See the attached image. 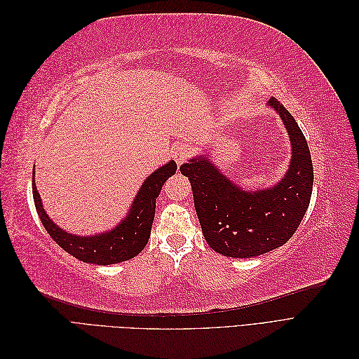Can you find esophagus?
<instances>
[{
  "instance_id": "1",
  "label": "esophagus",
  "mask_w": 359,
  "mask_h": 359,
  "mask_svg": "<svg viewBox=\"0 0 359 359\" xmlns=\"http://www.w3.org/2000/svg\"><path fill=\"white\" fill-rule=\"evenodd\" d=\"M191 156V148L186 144H180L172 148V157L177 161V165H182Z\"/></svg>"
}]
</instances>
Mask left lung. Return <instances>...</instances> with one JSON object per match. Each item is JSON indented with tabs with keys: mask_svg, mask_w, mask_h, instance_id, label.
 <instances>
[{
	"mask_svg": "<svg viewBox=\"0 0 359 359\" xmlns=\"http://www.w3.org/2000/svg\"><path fill=\"white\" fill-rule=\"evenodd\" d=\"M268 106L280 115L292 147L289 169L274 187L243 190L203 156L180 168L190 180L206 243L227 257H255L286 244L310 203L313 163L307 140L283 104L271 99Z\"/></svg>",
	"mask_w": 359,
	"mask_h": 359,
	"instance_id": "8db88e82",
	"label": "left lung"
}]
</instances>
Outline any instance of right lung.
Returning a JSON list of instances; mask_svg holds the SVG:
<instances>
[{"label":"right lung","mask_w":359,"mask_h":359,"mask_svg":"<svg viewBox=\"0 0 359 359\" xmlns=\"http://www.w3.org/2000/svg\"><path fill=\"white\" fill-rule=\"evenodd\" d=\"M175 172L177 163L170 160L154 173H151L140 186L126 219L119 222L112 231L97 235L81 236L69 233L49 219L36 187L34 170H32V198H34L36 210L43 226L62 250L82 262L112 265L137 256L145 248L151 235V226L154 222L156 199L163 184Z\"/></svg>","instance_id":"1"}]
</instances>
